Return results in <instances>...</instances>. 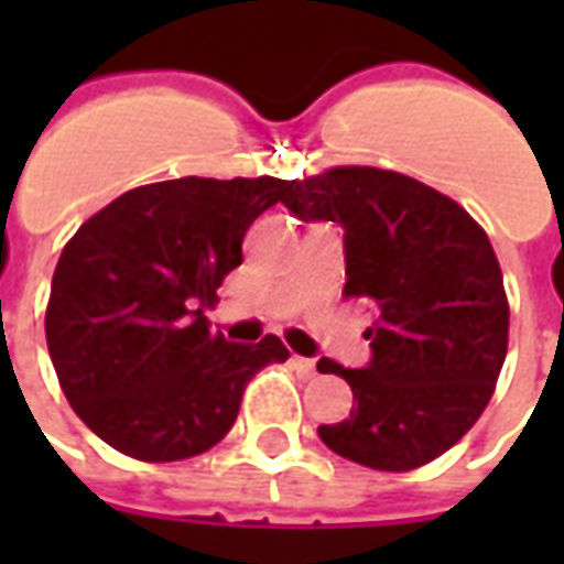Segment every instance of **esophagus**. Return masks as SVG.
<instances>
[{
    "label": "esophagus",
    "instance_id": "esophagus-1",
    "mask_svg": "<svg viewBox=\"0 0 564 564\" xmlns=\"http://www.w3.org/2000/svg\"><path fill=\"white\" fill-rule=\"evenodd\" d=\"M293 366H295V371L302 375V378H314V375H317V359H305V356H293Z\"/></svg>",
    "mask_w": 564,
    "mask_h": 564
}]
</instances>
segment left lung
<instances>
[{
  "mask_svg": "<svg viewBox=\"0 0 564 564\" xmlns=\"http://www.w3.org/2000/svg\"><path fill=\"white\" fill-rule=\"evenodd\" d=\"M299 220L344 229L347 299L375 305L371 359L344 368L347 420L323 444L378 471H411L459 441L492 399L508 354V295L486 232L453 198L399 172L341 165L290 184Z\"/></svg>",
  "mask_w": 564,
  "mask_h": 564,
  "instance_id": "obj_1",
  "label": "left lung"
}]
</instances>
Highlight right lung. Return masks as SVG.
<instances>
[{
  "label": "right lung",
  "instance_id": "right-lung-1",
  "mask_svg": "<svg viewBox=\"0 0 564 564\" xmlns=\"http://www.w3.org/2000/svg\"><path fill=\"white\" fill-rule=\"evenodd\" d=\"M293 181L177 177L135 186L63 247L47 302V350L75 414L120 453L177 462L232 429L259 368L290 350L232 344L205 307L241 265V241Z\"/></svg>",
  "mask_w": 564,
  "mask_h": 564
}]
</instances>
